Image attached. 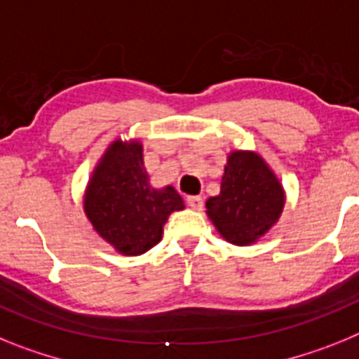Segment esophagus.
I'll return each instance as SVG.
<instances>
[{"instance_id":"esophagus-1","label":"esophagus","mask_w":359,"mask_h":359,"mask_svg":"<svg viewBox=\"0 0 359 359\" xmlns=\"http://www.w3.org/2000/svg\"><path fill=\"white\" fill-rule=\"evenodd\" d=\"M186 202H188V205L193 208V210H202V205H204V198L198 197V195H191Z\"/></svg>"}]
</instances>
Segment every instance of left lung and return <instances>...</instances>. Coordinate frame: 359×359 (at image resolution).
<instances>
[{"label": "left lung", "mask_w": 359, "mask_h": 359, "mask_svg": "<svg viewBox=\"0 0 359 359\" xmlns=\"http://www.w3.org/2000/svg\"><path fill=\"white\" fill-rule=\"evenodd\" d=\"M287 201L271 166L255 149H231L220 193L205 201V215L233 245H253L276 226Z\"/></svg>", "instance_id": "1"}]
</instances>
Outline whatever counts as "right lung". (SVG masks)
Wrapping results in <instances>:
<instances>
[{
  "instance_id": "right-lung-1",
  "label": "right lung",
  "mask_w": 359,
  "mask_h": 359,
  "mask_svg": "<svg viewBox=\"0 0 359 359\" xmlns=\"http://www.w3.org/2000/svg\"><path fill=\"white\" fill-rule=\"evenodd\" d=\"M184 208L173 186H151L139 139L111 141L83 195L93 231L123 257H139L158 244L170 215Z\"/></svg>"
}]
</instances>
